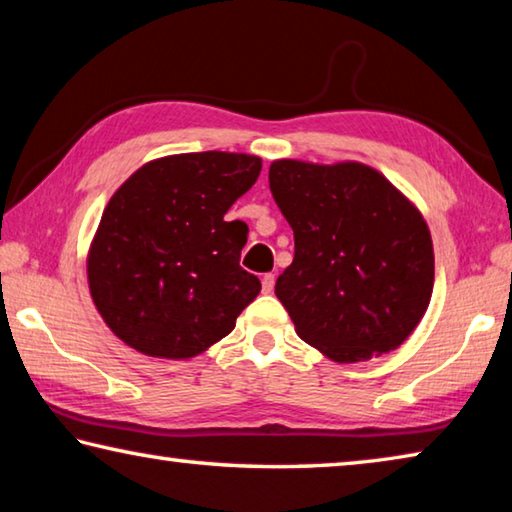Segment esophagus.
I'll return each instance as SVG.
<instances>
[{
    "mask_svg": "<svg viewBox=\"0 0 512 512\" xmlns=\"http://www.w3.org/2000/svg\"><path fill=\"white\" fill-rule=\"evenodd\" d=\"M273 287H275V275H273V273H266V275L262 277V289H264V293H271Z\"/></svg>",
    "mask_w": 512,
    "mask_h": 512,
    "instance_id": "obj_1",
    "label": "esophagus"
}]
</instances>
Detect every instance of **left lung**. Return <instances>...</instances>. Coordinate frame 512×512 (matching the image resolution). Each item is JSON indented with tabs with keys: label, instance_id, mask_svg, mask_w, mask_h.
Wrapping results in <instances>:
<instances>
[{
	"label": "left lung",
	"instance_id": "8db88e82",
	"mask_svg": "<svg viewBox=\"0 0 512 512\" xmlns=\"http://www.w3.org/2000/svg\"><path fill=\"white\" fill-rule=\"evenodd\" d=\"M268 185L296 241L275 296L300 339L336 363L400 348L433 291L431 232L418 207L361 162L275 160Z\"/></svg>",
	"mask_w": 512,
	"mask_h": 512
}]
</instances>
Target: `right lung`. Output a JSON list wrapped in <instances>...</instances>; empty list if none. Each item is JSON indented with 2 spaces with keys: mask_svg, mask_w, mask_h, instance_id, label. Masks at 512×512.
Here are the masks:
<instances>
[{
  "mask_svg": "<svg viewBox=\"0 0 512 512\" xmlns=\"http://www.w3.org/2000/svg\"><path fill=\"white\" fill-rule=\"evenodd\" d=\"M259 171L257 155L178 153L146 162L112 194L88 250V284L117 339L178 361L235 329L262 284L239 266L246 223L223 216Z\"/></svg>",
  "mask_w": 512,
  "mask_h": 512,
  "instance_id": "1",
  "label": "right lung"
}]
</instances>
